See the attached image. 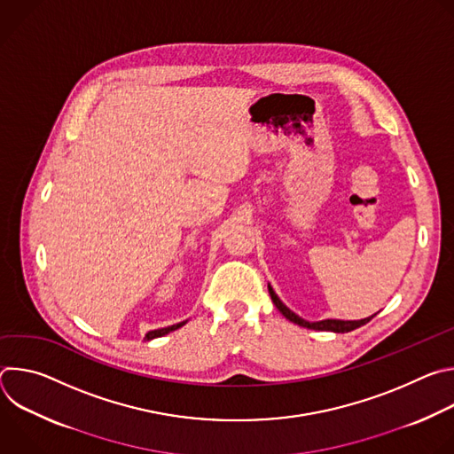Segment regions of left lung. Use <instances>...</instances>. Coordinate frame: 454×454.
Returning a JSON list of instances; mask_svg holds the SVG:
<instances>
[{
    "label": "left lung",
    "instance_id": "1",
    "mask_svg": "<svg viewBox=\"0 0 454 454\" xmlns=\"http://www.w3.org/2000/svg\"><path fill=\"white\" fill-rule=\"evenodd\" d=\"M270 289V294H271V300L273 303L277 305V309L293 323H296V325L300 327H305V329H312V331H331V333H350L354 329H359L361 325H364V323H368L373 316L370 317H364V319H354V321H345V319H321V321H307L303 317H300L298 314H294L291 309H287L282 300L277 296V293L273 291L271 286H268Z\"/></svg>",
    "mask_w": 454,
    "mask_h": 454
}]
</instances>
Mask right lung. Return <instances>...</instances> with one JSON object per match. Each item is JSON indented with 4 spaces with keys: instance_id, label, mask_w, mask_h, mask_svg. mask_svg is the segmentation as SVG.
Listing matches in <instances>:
<instances>
[{
    "instance_id": "right-lung-1",
    "label": "right lung",
    "mask_w": 454,
    "mask_h": 454,
    "mask_svg": "<svg viewBox=\"0 0 454 454\" xmlns=\"http://www.w3.org/2000/svg\"><path fill=\"white\" fill-rule=\"evenodd\" d=\"M184 323H186V321H181V323H176V325H170V327H165V329L151 331V333H147V334H145V340L149 341V340H154V338H161V336H165V334H168V333H172V331H176V329L183 327Z\"/></svg>"
}]
</instances>
